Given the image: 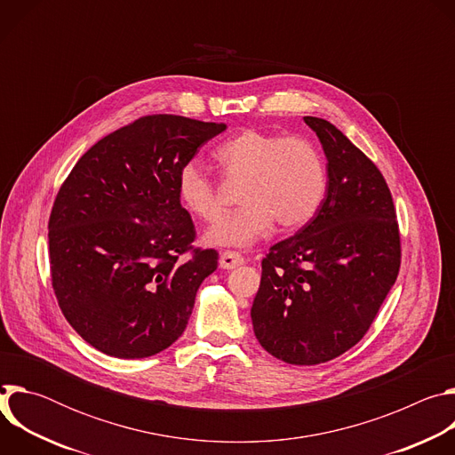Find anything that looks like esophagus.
<instances>
[{"mask_svg": "<svg viewBox=\"0 0 455 455\" xmlns=\"http://www.w3.org/2000/svg\"><path fill=\"white\" fill-rule=\"evenodd\" d=\"M244 263V257L237 251H232V250H227L220 255V267L223 270H232V268H237Z\"/></svg>", "mask_w": 455, "mask_h": 455, "instance_id": "34e87169", "label": "esophagus"}]
</instances>
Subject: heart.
Wrapping results in <instances>:
<instances>
[{"label":"heart","instance_id":"heart-1","mask_svg":"<svg viewBox=\"0 0 455 455\" xmlns=\"http://www.w3.org/2000/svg\"><path fill=\"white\" fill-rule=\"evenodd\" d=\"M214 160L228 183H241L237 200L243 205L207 232L212 244L248 246L275 221L281 228H297L315 216L326 194L323 158L300 135L244 129L214 151ZM178 196L204 221L214 223L225 212L220 187L196 164L180 169Z\"/></svg>","mask_w":455,"mask_h":455}]
</instances>
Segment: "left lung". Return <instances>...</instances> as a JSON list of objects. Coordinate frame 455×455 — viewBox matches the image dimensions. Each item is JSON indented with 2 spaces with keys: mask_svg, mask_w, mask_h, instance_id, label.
Returning a JSON list of instances; mask_svg holds the SVG:
<instances>
[{
  "mask_svg": "<svg viewBox=\"0 0 455 455\" xmlns=\"http://www.w3.org/2000/svg\"><path fill=\"white\" fill-rule=\"evenodd\" d=\"M328 158V192L315 216L263 259L253 333L295 365L330 362L369 331L402 265L391 190L379 169L337 129L304 116Z\"/></svg>",
  "mask_w": 455,
  "mask_h": 455,
  "instance_id": "left-lung-1",
  "label": "left lung"
}]
</instances>
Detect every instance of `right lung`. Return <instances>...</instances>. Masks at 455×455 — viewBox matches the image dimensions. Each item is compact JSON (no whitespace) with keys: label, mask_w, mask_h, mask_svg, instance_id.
Returning a JSON list of instances; mask_svg holds the SVG:
<instances>
[{"label":"right lung","mask_w":455,"mask_h":455,"mask_svg":"<svg viewBox=\"0 0 455 455\" xmlns=\"http://www.w3.org/2000/svg\"><path fill=\"white\" fill-rule=\"evenodd\" d=\"M225 127L140 116L92 146L62 181L48 221L52 288L70 326L104 355L153 356L185 331L218 251L192 246L178 172Z\"/></svg>","instance_id":"add662e5"}]
</instances>
